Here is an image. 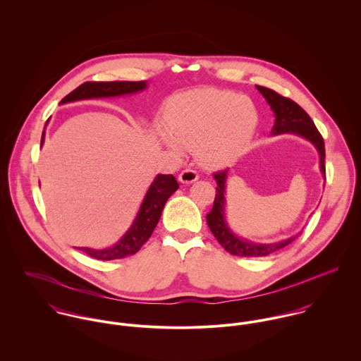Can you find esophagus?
I'll use <instances>...</instances> for the list:
<instances>
[{"instance_id": "34e87169", "label": "esophagus", "mask_w": 361, "mask_h": 361, "mask_svg": "<svg viewBox=\"0 0 361 361\" xmlns=\"http://www.w3.org/2000/svg\"><path fill=\"white\" fill-rule=\"evenodd\" d=\"M199 179V173L193 169H185L179 173V180L182 183H193Z\"/></svg>"}]
</instances>
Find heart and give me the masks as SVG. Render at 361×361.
Segmentation results:
<instances>
[{
  "label": "heart",
  "mask_w": 361,
  "mask_h": 361,
  "mask_svg": "<svg viewBox=\"0 0 361 361\" xmlns=\"http://www.w3.org/2000/svg\"><path fill=\"white\" fill-rule=\"evenodd\" d=\"M257 121L256 106L249 99L231 90L195 89L169 104L159 139L176 155L183 153V146H193L202 165L221 168L245 150Z\"/></svg>",
  "instance_id": "heart-1"
}]
</instances>
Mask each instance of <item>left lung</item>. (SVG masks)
Returning a JSON list of instances; mask_svg holds the SVG:
<instances>
[{"mask_svg":"<svg viewBox=\"0 0 361 361\" xmlns=\"http://www.w3.org/2000/svg\"><path fill=\"white\" fill-rule=\"evenodd\" d=\"M256 87L265 99V102L269 104L271 109L274 111L275 122L272 126V135L276 136L283 133H293L309 140L318 152L319 171L325 180V164H324L325 146H324L322 136L317 130L309 114L300 105L292 102L290 99H286L278 94L271 89H267L262 86H256ZM214 178L218 186H216V195H215L212 209L207 214V224L209 226V231L215 236V239L228 253L233 256H240V257H265L271 253H275L283 249L298 238V236H292L275 243H256L233 233L226 222V214H225L228 169L214 173Z\"/></svg>","mask_w":361,"mask_h":361,"instance_id":"obj_1","label":"left lung"}]
</instances>
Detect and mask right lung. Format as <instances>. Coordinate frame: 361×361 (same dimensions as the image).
<instances>
[{"mask_svg": "<svg viewBox=\"0 0 361 361\" xmlns=\"http://www.w3.org/2000/svg\"><path fill=\"white\" fill-rule=\"evenodd\" d=\"M147 87L146 82H86L63 97L59 104L73 103L90 99H106L119 97L126 94H135L143 92ZM49 122V121H47ZM47 125V123H46ZM46 132L42 135V146L44 145ZM179 185L173 175H157L150 185L143 203L137 211V215L126 231V233L111 247L106 249H90L78 247L90 257L97 259H116L128 257L140 250V247L149 240L154 231L161 212L166 200L178 190Z\"/></svg>", "mask_w": 361, "mask_h": 361, "instance_id": "obj_1", "label": "right lung"}]
</instances>
